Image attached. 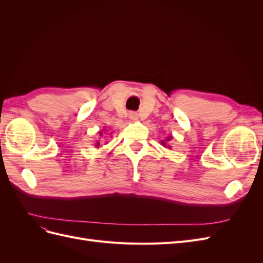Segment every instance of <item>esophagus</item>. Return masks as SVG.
<instances>
[{
	"mask_svg": "<svg viewBox=\"0 0 263 263\" xmlns=\"http://www.w3.org/2000/svg\"><path fill=\"white\" fill-rule=\"evenodd\" d=\"M129 118L132 119V121H137V119H138V115H137V113H130L129 114Z\"/></svg>",
	"mask_w": 263,
	"mask_h": 263,
	"instance_id": "34e87169",
	"label": "esophagus"
}]
</instances>
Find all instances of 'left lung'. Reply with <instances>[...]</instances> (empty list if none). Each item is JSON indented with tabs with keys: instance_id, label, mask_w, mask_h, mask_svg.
<instances>
[{
	"instance_id": "obj_1",
	"label": "left lung",
	"mask_w": 263,
	"mask_h": 263,
	"mask_svg": "<svg viewBox=\"0 0 263 263\" xmlns=\"http://www.w3.org/2000/svg\"><path fill=\"white\" fill-rule=\"evenodd\" d=\"M171 139H172V136H169L168 138H165L164 140H161V145H162L163 147H165V148H166V147H168V148L170 149V148H171V146H169L168 144H166V142H169V141H170Z\"/></svg>"
}]
</instances>
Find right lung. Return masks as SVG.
I'll return each mask as SVG.
<instances>
[{"instance_id":"right-lung-1","label":"right lung","mask_w":263,"mask_h":263,"mask_svg":"<svg viewBox=\"0 0 263 263\" xmlns=\"http://www.w3.org/2000/svg\"><path fill=\"white\" fill-rule=\"evenodd\" d=\"M103 132H104V129H103ZM103 132H101V133H100V136H101V137L103 136ZM100 147H102V146H101V141H99V140H98V141H97V144H95V148H100Z\"/></svg>"}]
</instances>
